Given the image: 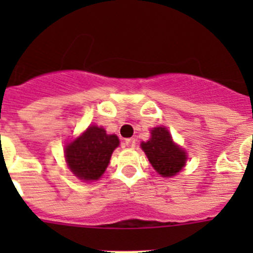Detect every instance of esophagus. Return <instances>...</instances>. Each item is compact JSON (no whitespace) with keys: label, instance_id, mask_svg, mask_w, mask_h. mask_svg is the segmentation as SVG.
Instances as JSON below:
<instances>
[{"label":"esophagus","instance_id":"34e87169","mask_svg":"<svg viewBox=\"0 0 253 253\" xmlns=\"http://www.w3.org/2000/svg\"><path fill=\"white\" fill-rule=\"evenodd\" d=\"M137 144V139L135 138H128V139H125V146L129 147V148H134Z\"/></svg>","mask_w":253,"mask_h":253}]
</instances>
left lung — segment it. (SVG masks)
I'll return each instance as SVG.
<instances>
[{
    "instance_id": "8db88e82",
    "label": "left lung",
    "mask_w": 253,
    "mask_h": 253,
    "mask_svg": "<svg viewBox=\"0 0 253 253\" xmlns=\"http://www.w3.org/2000/svg\"><path fill=\"white\" fill-rule=\"evenodd\" d=\"M140 146L153 169L163 177L175 176L186 163V153L172 142L171 134L163 126L154 128L151 139L142 142Z\"/></svg>"
}]
</instances>
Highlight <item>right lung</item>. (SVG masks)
<instances>
[{
  "mask_svg": "<svg viewBox=\"0 0 253 253\" xmlns=\"http://www.w3.org/2000/svg\"><path fill=\"white\" fill-rule=\"evenodd\" d=\"M118 146L119 139L115 134L109 135L104 128L92 125L66 147V161L71 171L81 180H97Z\"/></svg>",
  "mask_w": 253,
  "mask_h": 253,
  "instance_id": "add662e5",
  "label": "right lung"
}]
</instances>
